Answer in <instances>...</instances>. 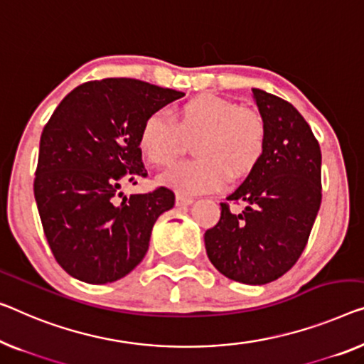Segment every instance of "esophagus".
<instances>
[{
    "instance_id": "obj_1",
    "label": "esophagus",
    "mask_w": 364,
    "mask_h": 364,
    "mask_svg": "<svg viewBox=\"0 0 364 364\" xmlns=\"http://www.w3.org/2000/svg\"><path fill=\"white\" fill-rule=\"evenodd\" d=\"M193 198L189 196H184V194L181 193H176V205H180V208H184V205H189L193 204Z\"/></svg>"
}]
</instances>
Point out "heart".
I'll list each match as a JSON object with an SVG mask.
<instances>
[{
	"instance_id": "obj_1",
	"label": "heart",
	"mask_w": 364,
	"mask_h": 364,
	"mask_svg": "<svg viewBox=\"0 0 364 364\" xmlns=\"http://www.w3.org/2000/svg\"><path fill=\"white\" fill-rule=\"evenodd\" d=\"M198 160L180 161L168 170L165 184L180 193L220 189L229 175L250 173L267 149V122L257 111L238 107L225 97L200 95L176 109L175 121L155 111L144 119L139 147L154 165H170L194 142Z\"/></svg>"
}]
</instances>
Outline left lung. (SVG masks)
Returning a JSON list of instances; mask_svg holds the SVG:
<instances>
[{"label": "left lung", "instance_id": "8db88e82", "mask_svg": "<svg viewBox=\"0 0 364 364\" xmlns=\"http://www.w3.org/2000/svg\"><path fill=\"white\" fill-rule=\"evenodd\" d=\"M267 122V149L247 180L220 203L205 230L210 263L229 279L267 284L294 267L307 245L322 200V154L316 135L291 102L252 90ZM246 204L232 213L230 203Z\"/></svg>", "mask_w": 364, "mask_h": 364}]
</instances>
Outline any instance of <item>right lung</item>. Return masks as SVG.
Masks as SVG:
<instances>
[{
	"mask_svg": "<svg viewBox=\"0 0 364 364\" xmlns=\"http://www.w3.org/2000/svg\"><path fill=\"white\" fill-rule=\"evenodd\" d=\"M184 93L132 78L86 81L63 97L41 135L34 196L57 263L90 284L124 278L149 250L154 224L175 204L159 186L121 193L147 175L139 132Z\"/></svg>",
	"mask_w": 364,
	"mask_h": 364,
	"instance_id": "obj_1",
	"label": "right lung"
}]
</instances>
